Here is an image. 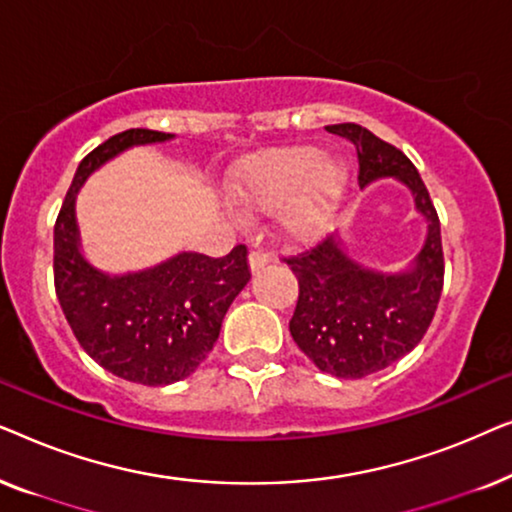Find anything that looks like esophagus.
Returning <instances> with one entry per match:
<instances>
[{"mask_svg":"<svg viewBox=\"0 0 512 512\" xmlns=\"http://www.w3.org/2000/svg\"><path fill=\"white\" fill-rule=\"evenodd\" d=\"M268 263H270V256L265 254V251H251L249 254V270L254 272V275L256 272H261Z\"/></svg>","mask_w":512,"mask_h":512,"instance_id":"obj_1","label":"esophagus"}]
</instances>
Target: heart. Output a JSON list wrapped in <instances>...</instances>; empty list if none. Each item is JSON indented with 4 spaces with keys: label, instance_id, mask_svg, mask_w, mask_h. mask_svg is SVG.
<instances>
[{
    "label": "heart",
    "instance_id": "obj_1",
    "mask_svg": "<svg viewBox=\"0 0 512 512\" xmlns=\"http://www.w3.org/2000/svg\"><path fill=\"white\" fill-rule=\"evenodd\" d=\"M349 170L317 146L258 153L233 177V198L247 212H277V233L291 244H312L338 219L347 198Z\"/></svg>",
    "mask_w": 512,
    "mask_h": 512
}]
</instances>
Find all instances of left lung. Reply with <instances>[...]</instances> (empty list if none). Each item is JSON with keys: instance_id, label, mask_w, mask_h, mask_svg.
Listing matches in <instances>:
<instances>
[{"instance_id": "8db88e82", "label": "left lung", "mask_w": 512, "mask_h": 512, "mask_svg": "<svg viewBox=\"0 0 512 512\" xmlns=\"http://www.w3.org/2000/svg\"><path fill=\"white\" fill-rule=\"evenodd\" d=\"M326 130L356 146L361 188L380 179L398 181L426 223L422 249L394 272L361 263L342 235L286 261L300 286L289 321L300 352L321 373L359 380L391 366L424 338L443 291L440 221L417 167L401 151L356 123Z\"/></svg>"}]
</instances>
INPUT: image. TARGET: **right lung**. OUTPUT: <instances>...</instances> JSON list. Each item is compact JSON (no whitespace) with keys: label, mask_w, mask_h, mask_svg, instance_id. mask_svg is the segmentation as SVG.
<instances>
[{"label":"right lung","mask_w":512,"mask_h":512,"mask_svg":"<svg viewBox=\"0 0 512 512\" xmlns=\"http://www.w3.org/2000/svg\"><path fill=\"white\" fill-rule=\"evenodd\" d=\"M172 139L170 132L132 128L90 151L53 233L55 293L76 340L111 375L146 387L184 380L207 359L228 307L251 279L242 244L223 258L179 251L130 272H107L83 254L76 198L90 174L135 146Z\"/></svg>","instance_id":"add662e5"}]
</instances>
